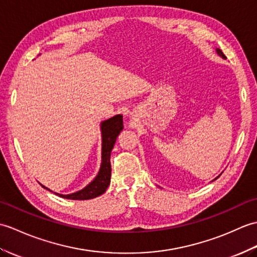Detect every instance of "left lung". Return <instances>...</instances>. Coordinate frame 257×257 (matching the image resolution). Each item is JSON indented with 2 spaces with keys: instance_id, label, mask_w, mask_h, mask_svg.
<instances>
[{
  "instance_id": "left-lung-1",
  "label": "left lung",
  "mask_w": 257,
  "mask_h": 257,
  "mask_svg": "<svg viewBox=\"0 0 257 257\" xmlns=\"http://www.w3.org/2000/svg\"><path fill=\"white\" fill-rule=\"evenodd\" d=\"M215 51H216V54H218L220 57H222V58L225 59V56L223 55V53H222V51H221L219 48H216V49H215ZM220 175H221V174H220ZM220 175H219L218 177H220ZM218 177H216V178H218ZM216 178H215V179H216ZM215 179H213V180H215ZM213 180H212V181H213Z\"/></svg>"
}]
</instances>
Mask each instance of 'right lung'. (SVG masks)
Here are the masks:
<instances>
[{
  "instance_id": "right-lung-1",
  "label": "right lung",
  "mask_w": 257,
  "mask_h": 257,
  "mask_svg": "<svg viewBox=\"0 0 257 257\" xmlns=\"http://www.w3.org/2000/svg\"><path fill=\"white\" fill-rule=\"evenodd\" d=\"M101 139H102V151H101V165L98 175L94 179L85 186L83 189L76 191L69 195H61L55 192L57 196L65 199H72V200H88L104 193L110 186L111 181V152L115 144L116 138L119 132L123 130V116L121 114H116L113 117L102 121L100 124ZM42 185V184H41ZM43 188L51 191L47 187L42 185Z\"/></svg>"
}]
</instances>
